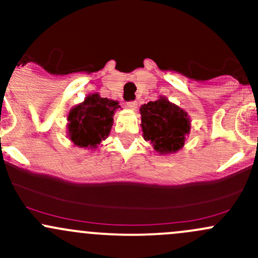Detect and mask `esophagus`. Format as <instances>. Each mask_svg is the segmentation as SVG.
Segmentation results:
<instances>
[{"label": "esophagus", "mask_w": 258, "mask_h": 258, "mask_svg": "<svg viewBox=\"0 0 258 258\" xmlns=\"http://www.w3.org/2000/svg\"><path fill=\"white\" fill-rule=\"evenodd\" d=\"M127 108H130V110H136L137 108L136 101H130V102H127Z\"/></svg>", "instance_id": "esophagus-1"}]
</instances>
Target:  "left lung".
Segmentation results:
<instances>
[{"label":"left lung","instance_id":"obj_1","mask_svg":"<svg viewBox=\"0 0 258 258\" xmlns=\"http://www.w3.org/2000/svg\"><path fill=\"white\" fill-rule=\"evenodd\" d=\"M141 127L144 139L152 144L161 155L175 153L184 145L191 130V121L186 111L170 102L166 97L142 105Z\"/></svg>","mask_w":258,"mask_h":258}]
</instances>
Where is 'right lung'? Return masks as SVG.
<instances>
[{"instance_id":"right-lung-1","label":"right lung","mask_w":258,"mask_h":258,"mask_svg":"<svg viewBox=\"0 0 258 258\" xmlns=\"http://www.w3.org/2000/svg\"><path fill=\"white\" fill-rule=\"evenodd\" d=\"M117 108V101L101 97L98 93L88 95L67 117L70 140L79 147L96 148L110 135Z\"/></svg>"}]
</instances>
